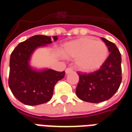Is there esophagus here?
<instances>
[{
    "label": "esophagus",
    "mask_w": 132,
    "mask_h": 132,
    "mask_svg": "<svg viewBox=\"0 0 132 132\" xmlns=\"http://www.w3.org/2000/svg\"><path fill=\"white\" fill-rule=\"evenodd\" d=\"M73 71V69H72V68H71V67H69V68H67V69H66L65 72H66V74H68V73H71V72H72Z\"/></svg>",
    "instance_id": "1"
}]
</instances>
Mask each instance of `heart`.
Listing matches in <instances>:
<instances>
[{
	"label": "heart",
	"instance_id": "1",
	"mask_svg": "<svg viewBox=\"0 0 132 132\" xmlns=\"http://www.w3.org/2000/svg\"><path fill=\"white\" fill-rule=\"evenodd\" d=\"M61 54L65 58H76V66L80 71L90 72L104 63L108 57V48L102 41L84 37L64 44Z\"/></svg>",
	"mask_w": 132,
	"mask_h": 132
}]
</instances>
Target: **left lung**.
Listing matches in <instances>:
<instances>
[{
	"instance_id": "obj_1",
	"label": "left lung",
	"mask_w": 132,
	"mask_h": 132,
	"mask_svg": "<svg viewBox=\"0 0 132 132\" xmlns=\"http://www.w3.org/2000/svg\"><path fill=\"white\" fill-rule=\"evenodd\" d=\"M110 52L100 69L90 73H78L76 93L83 101L93 103L108 100L119 89L122 82L121 54L112 42L102 37Z\"/></svg>"
}]
</instances>
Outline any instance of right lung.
<instances>
[{
    "instance_id": "1",
    "label": "right lung",
    "mask_w": 132,
    "mask_h": 132,
    "mask_svg": "<svg viewBox=\"0 0 132 132\" xmlns=\"http://www.w3.org/2000/svg\"><path fill=\"white\" fill-rule=\"evenodd\" d=\"M53 38L57 40V36ZM52 42L49 36L35 35L19 44L11 53L8 85L13 95L24 105H37L49 101L55 84L65 76V71L52 69L37 71L29 65L35 49Z\"/></svg>"
}]
</instances>
